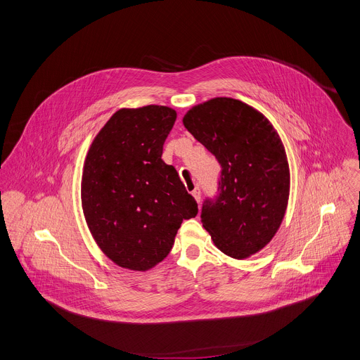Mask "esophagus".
<instances>
[{
	"label": "esophagus",
	"mask_w": 360,
	"mask_h": 360,
	"mask_svg": "<svg viewBox=\"0 0 360 360\" xmlns=\"http://www.w3.org/2000/svg\"><path fill=\"white\" fill-rule=\"evenodd\" d=\"M200 195H202V193H200V189H199V186H196V188L192 191V196L195 198V200H196L198 203L200 202Z\"/></svg>",
	"instance_id": "34e87169"
}]
</instances>
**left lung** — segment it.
<instances>
[{
	"label": "left lung",
	"instance_id": "1",
	"mask_svg": "<svg viewBox=\"0 0 360 360\" xmlns=\"http://www.w3.org/2000/svg\"><path fill=\"white\" fill-rule=\"evenodd\" d=\"M185 128L221 164L218 196L202 205V225L235 259L264 249L278 232L289 198V165L272 124L233 98L191 108Z\"/></svg>",
	"mask_w": 360,
	"mask_h": 360
}]
</instances>
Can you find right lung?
<instances>
[{
	"label": "right lung",
	"mask_w": 360,
	"mask_h": 360,
	"mask_svg": "<svg viewBox=\"0 0 360 360\" xmlns=\"http://www.w3.org/2000/svg\"><path fill=\"white\" fill-rule=\"evenodd\" d=\"M176 120L164 105L122 108L92 141L84 164L81 200L88 228L121 268L148 271L167 258L184 219L198 203L162 146Z\"/></svg>",
	"instance_id": "add662e5"
}]
</instances>
